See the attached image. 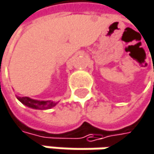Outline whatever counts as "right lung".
Listing matches in <instances>:
<instances>
[{"label": "right lung", "mask_w": 154, "mask_h": 154, "mask_svg": "<svg viewBox=\"0 0 154 154\" xmlns=\"http://www.w3.org/2000/svg\"><path fill=\"white\" fill-rule=\"evenodd\" d=\"M17 98L24 106H26L29 108L38 109V110L50 109L57 104V102H53L51 100H36V99H32L28 97H17Z\"/></svg>", "instance_id": "1"}]
</instances>
